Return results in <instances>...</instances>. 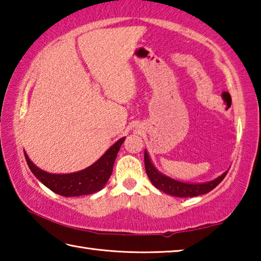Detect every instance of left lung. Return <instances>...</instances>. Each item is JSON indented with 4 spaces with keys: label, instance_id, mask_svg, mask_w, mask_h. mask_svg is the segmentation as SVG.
I'll return each mask as SVG.
<instances>
[{
    "label": "left lung",
    "instance_id": "left-lung-1",
    "mask_svg": "<svg viewBox=\"0 0 261 261\" xmlns=\"http://www.w3.org/2000/svg\"><path fill=\"white\" fill-rule=\"evenodd\" d=\"M144 160H145V169H146V174L154 187L160 190V191L170 194V196L179 197V198L180 197L182 198L197 197V196H200V194H205L207 192H210L215 187H218V185L221 183V180L226 177V175L228 174V170H227L226 173H223L222 175L219 176L218 178L210 180V182H205V183H196V184L184 183L161 174L160 171L154 167L146 151H145V154H144Z\"/></svg>",
    "mask_w": 261,
    "mask_h": 261
}]
</instances>
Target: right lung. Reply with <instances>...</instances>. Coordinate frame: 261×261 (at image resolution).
I'll return each instance as SVG.
<instances>
[{"label": "right lung", "instance_id": "1", "mask_svg": "<svg viewBox=\"0 0 261 261\" xmlns=\"http://www.w3.org/2000/svg\"><path fill=\"white\" fill-rule=\"evenodd\" d=\"M124 140L125 137L118 139L93 165L71 174L47 173L35 166L26 153L25 159L35 177L53 192L63 197L85 196V194H92L100 191L108 182L110 175L113 173L115 159H116L121 145L124 143Z\"/></svg>", "mask_w": 261, "mask_h": 261}]
</instances>
